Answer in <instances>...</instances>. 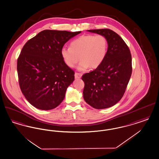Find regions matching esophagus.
Masks as SVG:
<instances>
[{
  "label": "esophagus",
  "mask_w": 159,
  "mask_h": 159,
  "mask_svg": "<svg viewBox=\"0 0 159 159\" xmlns=\"http://www.w3.org/2000/svg\"><path fill=\"white\" fill-rule=\"evenodd\" d=\"M82 76V74L80 73H75V75L76 79H80Z\"/></svg>",
  "instance_id": "34e87169"
}]
</instances>
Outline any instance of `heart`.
Masks as SVG:
<instances>
[{
    "mask_svg": "<svg viewBox=\"0 0 159 159\" xmlns=\"http://www.w3.org/2000/svg\"><path fill=\"white\" fill-rule=\"evenodd\" d=\"M108 51V40L102 34H84L73 40L70 47H64L61 54L66 64L70 68L81 60L79 69L85 70L99 67L105 60ZM80 58H79V57Z\"/></svg>",
    "mask_w": 159,
    "mask_h": 159,
    "instance_id": "b5f03b06",
    "label": "heart"
}]
</instances>
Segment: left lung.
<instances>
[{
	"label": "left lung",
	"instance_id": "1",
	"mask_svg": "<svg viewBox=\"0 0 159 159\" xmlns=\"http://www.w3.org/2000/svg\"><path fill=\"white\" fill-rule=\"evenodd\" d=\"M88 31L106 36L108 46L104 62L82 77L83 98L93 108L104 109L123 97L132 75V56L126 43L116 32L108 29Z\"/></svg>",
	"mask_w": 159,
	"mask_h": 159
}]
</instances>
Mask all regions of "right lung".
Wrapping results in <instances>:
<instances>
[{"label": "right lung", "instance_id": "obj_1", "mask_svg": "<svg viewBox=\"0 0 159 159\" xmlns=\"http://www.w3.org/2000/svg\"><path fill=\"white\" fill-rule=\"evenodd\" d=\"M80 33L45 30L23 46L17 60L18 82L32 106L49 110L63 101L75 80V71L66 64L61 51L69 39Z\"/></svg>", "mask_w": 159, "mask_h": 159}]
</instances>
